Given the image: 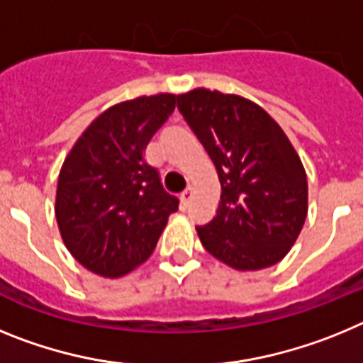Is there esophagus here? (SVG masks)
<instances>
[{
    "label": "esophagus",
    "instance_id": "34e87169",
    "mask_svg": "<svg viewBox=\"0 0 363 363\" xmlns=\"http://www.w3.org/2000/svg\"><path fill=\"white\" fill-rule=\"evenodd\" d=\"M179 200H182V203H184L185 207H187V205L191 203V200H192V189L189 187L187 191L182 192V196H179Z\"/></svg>",
    "mask_w": 363,
    "mask_h": 363
}]
</instances>
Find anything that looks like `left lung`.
<instances>
[{"instance_id":"obj_1","label":"left lung","mask_w":363,"mask_h":363,"mask_svg":"<svg viewBox=\"0 0 363 363\" xmlns=\"http://www.w3.org/2000/svg\"><path fill=\"white\" fill-rule=\"evenodd\" d=\"M178 108L221 185L216 214L196 227L201 245L236 271L278 264L307 218V174L289 138L242 96L200 86L179 94Z\"/></svg>"}]
</instances>
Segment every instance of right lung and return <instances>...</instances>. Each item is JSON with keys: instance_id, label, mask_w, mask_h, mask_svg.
<instances>
[{"instance_id": "1", "label": "right lung", "mask_w": 363, "mask_h": 363, "mask_svg": "<svg viewBox=\"0 0 363 363\" xmlns=\"http://www.w3.org/2000/svg\"><path fill=\"white\" fill-rule=\"evenodd\" d=\"M174 107L169 92L112 105L67 154L57 176V229L70 255L94 274L120 278L142 265L178 211V198L143 158Z\"/></svg>"}]
</instances>
